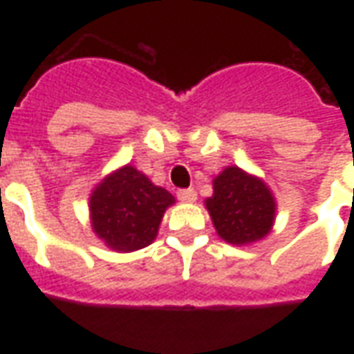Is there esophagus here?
<instances>
[{
    "label": "esophagus",
    "mask_w": 354,
    "mask_h": 354,
    "mask_svg": "<svg viewBox=\"0 0 354 354\" xmlns=\"http://www.w3.org/2000/svg\"><path fill=\"white\" fill-rule=\"evenodd\" d=\"M178 199L185 201V203H193V201L197 199V192L193 189V187H187V189H178Z\"/></svg>",
    "instance_id": "esophagus-1"
}]
</instances>
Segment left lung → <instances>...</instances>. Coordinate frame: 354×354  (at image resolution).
<instances>
[{"label": "left lung", "mask_w": 354, "mask_h": 354, "mask_svg": "<svg viewBox=\"0 0 354 354\" xmlns=\"http://www.w3.org/2000/svg\"><path fill=\"white\" fill-rule=\"evenodd\" d=\"M207 208L218 235L231 245H248L266 237L274 218V199L267 185L230 167L214 180V195Z\"/></svg>", "instance_id": "8db88e82"}]
</instances>
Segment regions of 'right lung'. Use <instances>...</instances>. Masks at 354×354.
<instances>
[{"label":"right lung","instance_id":"right-lung-1","mask_svg":"<svg viewBox=\"0 0 354 354\" xmlns=\"http://www.w3.org/2000/svg\"><path fill=\"white\" fill-rule=\"evenodd\" d=\"M174 197L134 167H123L93 192L91 218L98 237L117 252L147 246Z\"/></svg>","mask_w":354,"mask_h":354}]
</instances>
